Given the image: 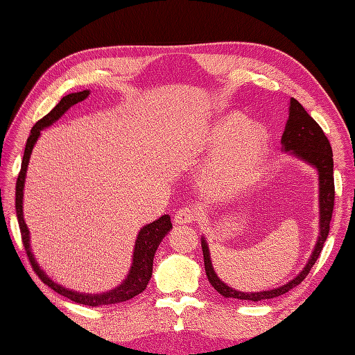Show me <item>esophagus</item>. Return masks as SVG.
I'll use <instances>...</instances> for the list:
<instances>
[{"label":"esophagus","mask_w":355,"mask_h":355,"mask_svg":"<svg viewBox=\"0 0 355 355\" xmlns=\"http://www.w3.org/2000/svg\"><path fill=\"white\" fill-rule=\"evenodd\" d=\"M197 218V210L194 207H182L175 214V222L179 225L192 223Z\"/></svg>","instance_id":"1"}]
</instances>
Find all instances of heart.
Segmentation results:
<instances>
[{"label": "heart", "mask_w": 355, "mask_h": 355, "mask_svg": "<svg viewBox=\"0 0 355 355\" xmlns=\"http://www.w3.org/2000/svg\"><path fill=\"white\" fill-rule=\"evenodd\" d=\"M206 146L214 158L201 178L206 196L216 200L231 198L254 185L261 178L270 141L261 127L245 116L230 114L210 128Z\"/></svg>", "instance_id": "b5f03b06"}]
</instances>
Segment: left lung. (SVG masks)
Returning <instances> with one entry per match:
<instances>
[{
    "label": "left lung",
    "mask_w": 355,
    "mask_h": 355,
    "mask_svg": "<svg viewBox=\"0 0 355 355\" xmlns=\"http://www.w3.org/2000/svg\"><path fill=\"white\" fill-rule=\"evenodd\" d=\"M282 145L283 151L290 153L292 155L297 157L299 159L305 161L309 166H313L318 171V194H320V235L317 244L314 247V252L311 254L308 263L300 271L292 282L286 283L282 287H277L272 290H265V292H240V290L231 288L225 284L220 278L214 272V268L210 261V252L206 239H201V249L204 256V268H206V275L209 278L210 284L214 287L218 293L223 297L230 299H240V300H257L263 299H272L277 296H282L287 293L290 288L296 287L297 284L305 280V277L309 274L311 268L318 259V256L323 250L324 241L327 240V235L330 231V220L333 206H335V180H333V153L329 139L326 137L324 132L321 127L315 123V120L311 116L302 105L296 99H290L288 106V120L286 123L284 133L282 136Z\"/></svg>",
    "instance_id": "8db88e82"
}]
</instances>
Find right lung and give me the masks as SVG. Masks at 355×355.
Listing matches in <instances>:
<instances>
[{
	"label": "right lung",
	"mask_w": 355,
	"mask_h": 355,
	"mask_svg": "<svg viewBox=\"0 0 355 355\" xmlns=\"http://www.w3.org/2000/svg\"><path fill=\"white\" fill-rule=\"evenodd\" d=\"M89 94H90L89 90L67 94L65 98L60 99V102L55 106V108H53L46 116H42L41 120L37 121L35 125L32 127L31 135L26 141V146H25L22 167H20L19 176L16 180V213H17L20 235H22V243L25 245L28 259L32 265V270H34L35 274L40 277V280L44 284H47L49 287H51L59 295L72 300V302H77L81 305H89V306H101V305H114V304L125 302V300L132 299L136 295L144 292L148 286V282L151 280L155 252L158 249L161 240H163L168 234V231L171 228V220H170L168 214H164V216H161L159 219L154 220L153 223L145 225V227L139 231L136 244H135V250H133V263H132L130 271H128V275L125 280L120 286L112 288L111 292H105L101 295L99 293L98 295H87V293L73 292V290L62 287L60 284L53 282L51 278L44 271H42L40 265L37 263L34 254H32V252H31L29 230H28L25 219H24V187H25V178H26V168L29 164V158H31L32 149H34V145L38 141L42 128H46L55 121H58L59 118L71 108V106L84 101Z\"/></svg>",
	"instance_id": "obj_1"
}]
</instances>
